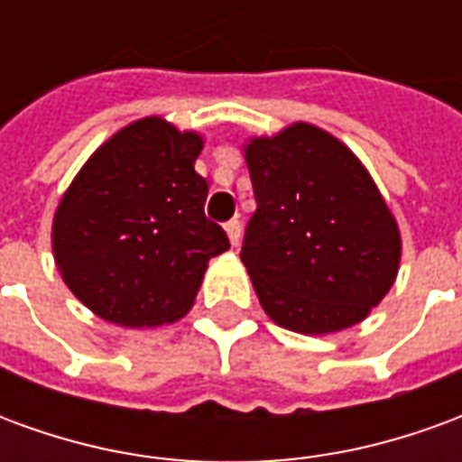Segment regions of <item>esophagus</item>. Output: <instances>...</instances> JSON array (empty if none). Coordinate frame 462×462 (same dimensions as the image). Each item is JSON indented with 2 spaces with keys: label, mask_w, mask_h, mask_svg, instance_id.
Masks as SVG:
<instances>
[{
  "label": "esophagus",
  "mask_w": 462,
  "mask_h": 462,
  "mask_svg": "<svg viewBox=\"0 0 462 462\" xmlns=\"http://www.w3.org/2000/svg\"><path fill=\"white\" fill-rule=\"evenodd\" d=\"M225 232H227V237H230L232 245H237V242H240V232H242L240 220H237V217H232V220L225 225Z\"/></svg>",
  "instance_id": "obj_1"
}]
</instances>
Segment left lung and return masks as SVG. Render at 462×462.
<instances>
[{
	"instance_id": "left-lung-1",
	"label": "left lung",
	"mask_w": 462,
	"mask_h": 462,
	"mask_svg": "<svg viewBox=\"0 0 462 462\" xmlns=\"http://www.w3.org/2000/svg\"><path fill=\"white\" fill-rule=\"evenodd\" d=\"M242 151L257 210L240 260L262 310L310 337L366 319L396 282L401 232L364 162L304 121Z\"/></svg>"
}]
</instances>
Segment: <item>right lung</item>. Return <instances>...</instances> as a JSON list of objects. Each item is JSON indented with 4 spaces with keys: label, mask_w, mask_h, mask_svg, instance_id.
<instances>
[{
    "label": "right lung",
    "mask_w": 462,
    "mask_h": 462,
    "mask_svg": "<svg viewBox=\"0 0 462 462\" xmlns=\"http://www.w3.org/2000/svg\"><path fill=\"white\" fill-rule=\"evenodd\" d=\"M202 135L161 116L128 123L84 162L51 225L56 270L76 300L118 327L190 311L208 262L230 240L205 217Z\"/></svg>",
    "instance_id": "right-lung-1"
}]
</instances>
